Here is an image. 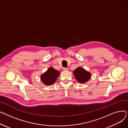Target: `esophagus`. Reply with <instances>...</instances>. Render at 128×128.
Masks as SVG:
<instances>
[{"label":"esophagus","mask_w":128,"mask_h":128,"mask_svg":"<svg viewBox=\"0 0 128 128\" xmlns=\"http://www.w3.org/2000/svg\"><path fill=\"white\" fill-rule=\"evenodd\" d=\"M63 70L64 71H68V69L66 68H64Z\"/></svg>","instance_id":"1"}]
</instances>
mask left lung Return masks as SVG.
Here are the masks:
<instances>
[{"instance_id": "left-lung-1", "label": "left lung", "mask_w": 128, "mask_h": 128, "mask_svg": "<svg viewBox=\"0 0 128 128\" xmlns=\"http://www.w3.org/2000/svg\"><path fill=\"white\" fill-rule=\"evenodd\" d=\"M75 78L78 82L84 84L91 78V73L87 71L81 66H79L73 71Z\"/></svg>"}]
</instances>
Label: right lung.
<instances>
[{
    "mask_svg": "<svg viewBox=\"0 0 128 128\" xmlns=\"http://www.w3.org/2000/svg\"><path fill=\"white\" fill-rule=\"evenodd\" d=\"M60 73L59 71L50 66L46 72L41 75L40 76L41 80L45 85H52L55 83Z\"/></svg>",
    "mask_w": 128,
    "mask_h": 128,
    "instance_id": "add662e5",
    "label": "right lung"
}]
</instances>
